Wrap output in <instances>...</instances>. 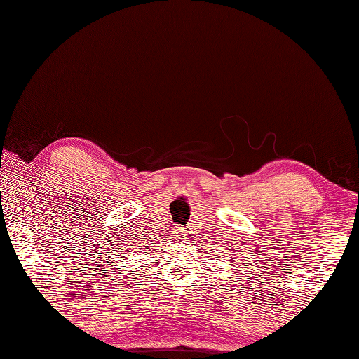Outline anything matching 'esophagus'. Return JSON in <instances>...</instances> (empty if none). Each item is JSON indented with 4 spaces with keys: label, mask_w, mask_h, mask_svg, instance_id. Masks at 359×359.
<instances>
[{
    "label": "esophagus",
    "mask_w": 359,
    "mask_h": 359,
    "mask_svg": "<svg viewBox=\"0 0 359 359\" xmlns=\"http://www.w3.org/2000/svg\"><path fill=\"white\" fill-rule=\"evenodd\" d=\"M185 233V229H179V234L182 236V234H184Z\"/></svg>",
    "instance_id": "34e87169"
}]
</instances>
